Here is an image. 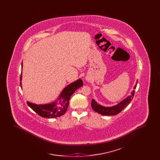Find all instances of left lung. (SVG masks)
<instances>
[{"label":"left lung","mask_w":160,"mask_h":160,"mask_svg":"<svg viewBox=\"0 0 160 160\" xmlns=\"http://www.w3.org/2000/svg\"><path fill=\"white\" fill-rule=\"evenodd\" d=\"M137 82L136 85L134 87V90L131 92V95L128 97H127L125 99L122 100L118 104L112 107L102 106L100 104H97V102L95 101V99H92L91 106L92 109L102 115H106V116H112L116 115L120 113L122 110H123L129 104V102L131 101V99L133 98L135 91L134 89L136 88L137 86Z\"/></svg>","instance_id":"left-lung-1"}]
</instances>
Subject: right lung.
<instances>
[{"instance_id":"add662e5","label":"right lung","mask_w":160,"mask_h":160,"mask_svg":"<svg viewBox=\"0 0 160 160\" xmlns=\"http://www.w3.org/2000/svg\"><path fill=\"white\" fill-rule=\"evenodd\" d=\"M22 68L23 62L22 63ZM22 74H21L20 81H22ZM83 84V81L80 78L69 84L61 92L58 98L52 102L45 104H37L27 101V104L34 112L42 118H55L60 117L66 112L71 96L78 88L82 87ZM20 85L22 88V82H20Z\"/></svg>"}]
</instances>
